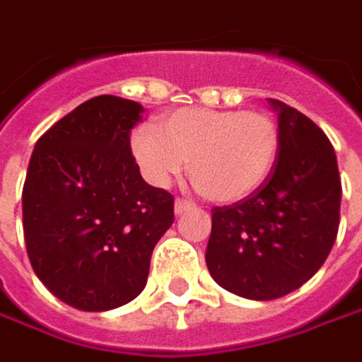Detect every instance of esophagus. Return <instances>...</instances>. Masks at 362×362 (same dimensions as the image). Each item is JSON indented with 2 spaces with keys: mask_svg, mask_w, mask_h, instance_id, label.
Here are the masks:
<instances>
[{
  "mask_svg": "<svg viewBox=\"0 0 362 362\" xmlns=\"http://www.w3.org/2000/svg\"><path fill=\"white\" fill-rule=\"evenodd\" d=\"M192 208H194V204H190V202H184V200L174 202V214H176V216L186 214L188 210H192Z\"/></svg>",
  "mask_w": 362,
  "mask_h": 362,
  "instance_id": "34e87169",
  "label": "esophagus"
}]
</instances>
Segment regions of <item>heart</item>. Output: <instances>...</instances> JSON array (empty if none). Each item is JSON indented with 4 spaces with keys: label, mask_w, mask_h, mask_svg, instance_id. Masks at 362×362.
<instances>
[{
    "label": "heart",
    "mask_w": 362,
    "mask_h": 362,
    "mask_svg": "<svg viewBox=\"0 0 362 362\" xmlns=\"http://www.w3.org/2000/svg\"><path fill=\"white\" fill-rule=\"evenodd\" d=\"M154 127L130 136V152L146 182L168 186L188 160L196 190L220 204L253 194L279 154V129L262 110L186 107L162 115Z\"/></svg>",
    "instance_id": "b5f03b06"
}]
</instances>
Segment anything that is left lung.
Instances as JSON below:
<instances>
[{"label":"left lung","instance_id":"obj_1","mask_svg":"<svg viewBox=\"0 0 362 362\" xmlns=\"http://www.w3.org/2000/svg\"><path fill=\"white\" fill-rule=\"evenodd\" d=\"M267 103L277 112V162L252 196L214 208L206 250L214 281L253 301L284 297L319 272L341 210V176L325 132L281 100Z\"/></svg>","mask_w":362,"mask_h":362}]
</instances>
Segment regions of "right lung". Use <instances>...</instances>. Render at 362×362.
Here are the masks:
<instances>
[{
  "mask_svg": "<svg viewBox=\"0 0 362 362\" xmlns=\"http://www.w3.org/2000/svg\"><path fill=\"white\" fill-rule=\"evenodd\" d=\"M142 105L100 95L37 140L23 186L29 262L47 289L81 311L132 301L152 250L174 222V198L140 176L130 130Z\"/></svg>",
  "mask_w": 362,
  "mask_h": 362,
  "instance_id": "obj_1",
  "label": "right lung"
}]
</instances>
